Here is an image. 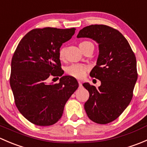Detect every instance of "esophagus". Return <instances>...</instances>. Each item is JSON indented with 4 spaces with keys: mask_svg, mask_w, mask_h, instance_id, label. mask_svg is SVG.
I'll list each match as a JSON object with an SVG mask.
<instances>
[{
    "mask_svg": "<svg viewBox=\"0 0 147 147\" xmlns=\"http://www.w3.org/2000/svg\"><path fill=\"white\" fill-rule=\"evenodd\" d=\"M78 83H79V87L80 88V87H82V82H80V81H78Z\"/></svg>",
    "mask_w": 147,
    "mask_h": 147,
    "instance_id": "obj_1",
    "label": "esophagus"
}]
</instances>
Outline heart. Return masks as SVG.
<instances>
[{"label": "heart", "instance_id": "1", "mask_svg": "<svg viewBox=\"0 0 147 147\" xmlns=\"http://www.w3.org/2000/svg\"><path fill=\"white\" fill-rule=\"evenodd\" d=\"M92 44L89 41H82L80 43V47L82 50L87 45ZM58 57L60 60H65V49L60 48L58 52ZM88 70V67L85 65L82 64H73L68 66L66 68V73L72 78H77V79H81L85 75V72Z\"/></svg>", "mask_w": 147, "mask_h": 147}]
</instances>
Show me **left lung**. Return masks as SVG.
Returning <instances> with one entry per match:
<instances>
[{
	"instance_id": "8db88e82",
	"label": "left lung",
	"mask_w": 147,
	"mask_h": 147,
	"mask_svg": "<svg viewBox=\"0 0 147 147\" xmlns=\"http://www.w3.org/2000/svg\"><path fill=\"white\" fill-rule=\"evenodd\" d=\"M77 37L92 38L99 44L100 54L90 77L100 80L101 85L96 88L83 84L90 93L84 109L94 122L108 124L119 117L132 99L138 77L135 55L124 35L109 26L91 25Z\"/></svg>"
}]
</instances>
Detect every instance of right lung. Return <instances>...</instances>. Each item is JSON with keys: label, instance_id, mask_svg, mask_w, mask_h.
Returning a JSON list of instances; mask_svg holds the SVG:
<instances>
[{"label": "right lung", "instance_id": "obj_1", "mask_svg": "<svg viewBox=\"0 0 147 147\" xmlns=\"http://www.w3.org/2000/svg\"><path fill=\"white\" fill-rule=\"evenodd\" d=\"M75 28H36L19 42L11 60L10 84L15 104L26 119L38 126H50L61 118L65 105L78 81L63 76L58 52ZM50 76H61L60 82L47 83Z\"/></svg>", "mask_w": 147, "mask_h": 147}]
</instances>
